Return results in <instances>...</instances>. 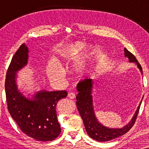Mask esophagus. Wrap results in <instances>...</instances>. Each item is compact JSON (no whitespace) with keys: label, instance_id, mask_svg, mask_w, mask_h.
Wrapping results in <instances>:
<instances>
[{"label":"esophagus","instance_id":"1","mask_svg":"<svg viewBox=\"0 0 149 149\" xmlns=\"http://www.w3.org/2000/svg\"><path fill=\"white\" fill-rule=\"evenodd\" d=\"M68 97H69V98L70 99H74L75 98V94L74 93L71 92V93H69L68 95Z\"/></svg>","mask_w":149,"mask_h":149}]
</instances>
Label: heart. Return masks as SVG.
Segmentation results:
<instances>
[{
	"instance_id": "b5f03b06",
	"label": "heart",
	"mask_w": 149,
	"mask_h": 149,
	"mask_svg": "<svg viewBox=\"0 0 149 149\" xmlns=\"http://www.w3.org/2000/svg\"><path fill=\"white\" fill-rule=\"evenodd\" d=\"M85 47L83 42H78L67 45L58 52L56 62L49 61L46 66V73L51 81L60 82L64 78V73L60 65L68 64L74 60L82 52ZM93 54V50L89 49L85 52L74 62L72 66V71L74 74L81 77L84 74L87 69V64Z\"/></svg>"
}]
</instances>
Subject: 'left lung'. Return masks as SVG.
<instances>
[{"instance_id": "obj_1", "label": "left lung", "mask_w": 149, "mask_h": 149, "mask_svg": "<svg viewBox=\"0 0 149 149\" xmlns=\"http://www.w3.org/2000/svg\"><path fill=\"white\" fill-rule=\"evenodd\" d=\"M124 54L125 57L129 59L130 62L135 63L142 74V67L135 56L126 48H124ZM93 87V81L91 79H86L81 81L77 87V91H79L76 97L77 109L89 137L97 141L102 142L113 140L127 133L135 123L142 100L132 120L128 124L121 128H109L102 125L95 117L93 105V97L91 95Z\"/></svg>"}]
</instances>
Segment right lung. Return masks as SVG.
I'll use <instances>...</instances> for the list:
<instances>
[{"instance_id":"obj_1","label":"right lung","mask_w":149,"mask_h":149,"mask_svg":"<svg viewBox=\"0 0 149 149\" xmlns=\"http://www.w3.org/2000/svg\"><path fill=\"white\" fill-rule=\"evenodd\" d=\"M28 47L22 44L8 68L5 93L10 115L24 134L36 141H52L61 132L56 113L57 103L67 95L66 91L40 90L27 97L18 89L17 73L28 61Z\"/></svg>"}]
</instances>
